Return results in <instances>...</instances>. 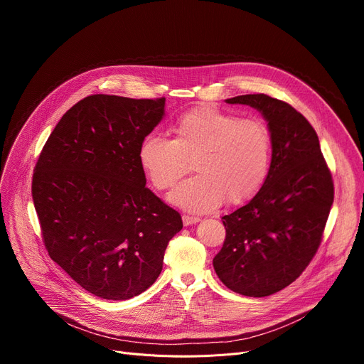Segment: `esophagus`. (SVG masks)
<instances>
[{"mask_svg":"<svg viewBox=\"0 0 364 364\" xmlns=\"http://www.w3.org/2000/svg\"><path fill=\"white\" fill-rule=\"evenodd\" d=\"M200 218L198 217H192V215H183V224L184 225H192V224H196L199 223Z\"/></svg>","mask_w":364,"mask_h":364,"instance_id":"34e87169","label":"esophagus"}]
</instances>
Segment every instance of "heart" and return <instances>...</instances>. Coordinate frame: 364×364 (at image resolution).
Listing matches in <instances>:
<instances>
[{
	"instance_id": "b5f03b06",
	"label": "heart",
	"mask_w": 364,
	"mask_h": 364,
	"mask_svg": "<svg viewBox=\"0 0 364 364\" xmlns=\"http://www.w3.org/2000/svg\"><path fill=\"white\" fill-rule=\"evenodd\" d=\"M174 139L149 132L139 146V164L156 190L174 186L192 168L169 200L188 213H208L224 200L243 205L259 195L270 177L273 134L264 122L200 106L172 125Z\"/></svg>"
}]
</instances>
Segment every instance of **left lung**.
I'll list each match as a JSON object with an SVG mask.
<instances>
[{
    "mask_svg": "<svg viewBox=\"0 0 364 364\" xmlns=\"http://www.w3.org/2000/svg\"><path fill=\"white\" fill-rule=\"evenodd\" d=\"M225 102L264 114L273 134V161L259 195L221 218L225 239L214 269L228 289L269 296L296 280L314 258L333 203V180L317 132L289 103L267 94Z\"/></svg>",
    "mask_w": 364,
    "mask_h": 364,
    "instance_id": "1",
    "label": "left lung"
}]
</instances>
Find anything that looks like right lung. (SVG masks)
Wrapping results in <instances>:
<instances>
[{
    "instance_id": "add662e5",
    "label": "right lung",
    "mask_w": 364,
    "mask_h": 364,
    "mask_svg": "<svg viewBox=\"0 0 364 364\" xmlns=\"http://www.w3.org/2000/svg\"><path fill=\"white\" fill-rule=\"evenodd\" d=\"M165 97L92 94L55 125L36 161L32 199L53 261L90 294L122 301L162 272L181 215L146 187L139 146Z\"/></svg>"
}]
</instances>
